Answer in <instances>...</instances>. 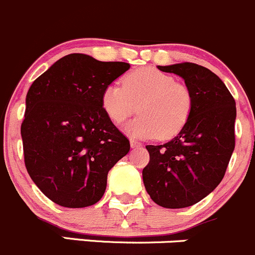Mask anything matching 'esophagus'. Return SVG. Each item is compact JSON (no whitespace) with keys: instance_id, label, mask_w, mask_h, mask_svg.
<instances>
[{"instance_id":"obj_1","label":"esophagus","mask_w":255,"mask_h":255,"mask_svg":"<svg viewBox=\"0 0 255 255\" xmlns=\"http://www.w3.org/2000/svg\"><path fill=\"white\" fill-rule=\"evenodd\" d=\"M129 143H130V147H132V148H139V147H142V143L137 142V140H134V139H130Z\"/></svg>"}]
</instances>
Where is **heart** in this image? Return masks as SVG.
<instances>
[{
	"mask_svg": "<svg viewBox=\"0 0 255 255\" xmlns=\"http://www.w3.org/2000/svg\"><path fill=\"white\" fill-rule=\"evenodd\" d=\"M102 106L116 125L139 112L127 126L134 137L169 139L184 128L193 111V95L172 75L145 67L129 72L123 86L112 83L102 93Z\"/></svg>",
	"mask_w": 255,
	"mask_h": 255,
	"instance_id": "b5f03b06",
	"label": "heart"
}]
</instances>
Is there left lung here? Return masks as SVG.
I'll return each instance as SVG.
<instances>
[{"label": "left lung", "mask_w": 255, "mask_h": 255, "mask_svg": "<svg viewBox=\"0 0 255 255\" xmlns=\"http://www.w3.org/2000/svg\"><path fill=\"white\" fill-rule=\"evenodd\" d=\"M158 68L184 80L193 95V111L172 140L145 145L149 163L143 168V183L158 206L185 208L213 192L226 174L236 147V101L203 66L183 62Z\"/></svg>", "instance_id": "8db88e82"}]
</instances>
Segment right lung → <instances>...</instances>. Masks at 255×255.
<instances>
[{
	"mask_svg": "<svg viewBox=\"0 0 255 255\" xmlns=\"http://www.w3.org/2000/svg\"><path fill=\"white\" fill-rule=\"evenodd\" d=\"M128 68L126 62L72 53L29 87L21 125L24 164L34 184L58 206L97 203L110 169L129 152V140L102 106L105 88Z\"/></svg>",
	"mask_w": 255,
	"mask_h": 255,
	"instance_id": "obj_1",
	"label": "right lung"
}]
</instances>
